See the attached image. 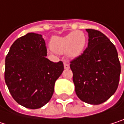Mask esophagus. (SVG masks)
<instances>
[{
  "instance_id": "34e87169",
  "label": "esophagus",
  "mask_w": 124,
  "mask_h": 124,
  "mask_svg": "<svg viewBox=\"0 0 124 124\" xmlns=\"http://www.w3.org/2000/svg\"><path fill=\"white\" fill-rule=\"evenodd\" d=\"M64 68L66 69H69L70 68V66H69V63L67 61H64Z\"/></svg>"
}]
</instances>
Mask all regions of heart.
<instances>
[{
  "label": "heart",
  "mask_w": 124,
  "mask_h": 124,
  "mask_svg": "<svg viewBox=\"0 0 124 124\" xmlns=\"http://www.w3.org/2000/svg\"><path fill=\"white\" fill-rule=\"evenodd\" d=\"M87 44V36L80 30L71 31L64 36H54L51 38L50 46L56 53L66 54L72 58L79 56Z\"/></svg>",
  "instance_id": "obj_1"
}]
</instances>
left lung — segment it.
Returning <instances> with one entry per match:
<instances>
[{
	"mask_svg": "<svg viewBox=\"0 0 124 124\" xmlns=\"http://www.w3.org/2000/svg\"><path fill=\"white\" fill-rule=\"evenodd\" d=\"M88 46L70 62L77 97L85 102L99 105L116 91L121 63L115 45L101 31L87 29Z\"/></svg>",
	"mask_w": 124,
	"mask_h": 124,
	"instance_id": "obj_1",
	"label": "left lung"
}]
</instances>
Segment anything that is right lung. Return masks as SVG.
Listing matches in <instances>:
<instances>
[{
  "instance_id": "right-lung-1",
  "label": "right lung",
  "mask_w": 124,
  "mask_h": 124,
  "mask_svg": "<svg viewBox=\"0 0 124 124\" xmlns=\"http://www.w3.org/2000/svg\"><path fill=\"white\" fill-rule=\"evenodd\" d=\"M45 56L42 35L28 33L13 43L6 57V84L13 98L25 108L37 109L47 103L64 69L61 61L54 63Z\"/></svg>"
}]
</instances>
